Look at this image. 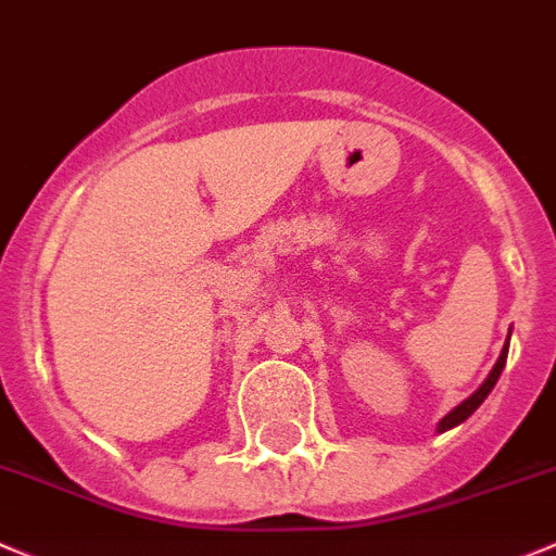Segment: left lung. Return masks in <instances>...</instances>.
<instances>
[{
    "mask_svg": "<svg viewBox=\"0 0 556 556\" xmlns=\"http://www.w3.org/2000/svg\"><path fill=\"white\" fill-rule=\"evenodd\" d=\"M505 361H507V343L505 346H502V354H500V361H496V366L491 368V374H489V379H485L483 384H480L478 390H475L472 395H469L467 401H464V404H458L456 409L451 412V415H445L442 417V422H440V428H437V431H447V428H453V426H458V422H464L467 420L469 415H472L475 409H478L480 404H483L485 401V395L491 393V390H494V384H496V379H500V374H502V368H505Z\"/></svg>",
    "mask_w": 556,
    "mask_h": 556,
    "instance_id": "1",
    "label": "left lung"
}]
</instances>
